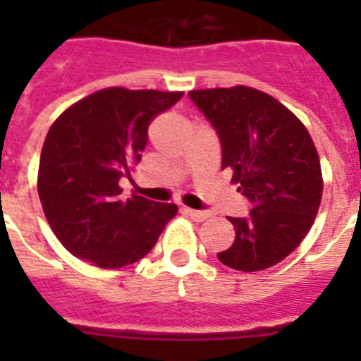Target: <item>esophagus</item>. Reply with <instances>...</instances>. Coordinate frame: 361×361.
<instances>
[{"label":"esophagus","instance_id":"esophagus-1","mask_svg":"<svg viewBox=\"0 0 361 361\" xmlns=\"http://www.w3.org/2000/svg\"><path fill=\"white\" fill-rule=\"evenodd\" d=\"M187 215H191L192 221H197V223H202V221H206L209 217L208 212H198V209H191V208H185Z\"/></svg>","mask_w":361,"mask_h":361}]
</instances>
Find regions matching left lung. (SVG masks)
<instances>
[{"label":"left lung","mask_w":361,"mask_h":361,"mask_svg":"<svg viewBox=\"0 0 361 361\" xmlns=\"http://www.w3.org/2000/svg\"><path fill=\"white\" fill-rule=\"evenodd\" d=\"M223 147L221 169L252 204L249 217H231L236 238L221 262L260 271L286 258L307 236L322 200V170L305 125L268 93L249 86L192 90Z\"/></svg>","instance_id":"left-lung-1"}]
</instances>
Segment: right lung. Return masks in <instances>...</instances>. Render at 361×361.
<instances>
[{
  "label": "right lung",
  "instance_id": "add662e5",
  "mask_svg": "<svg viewBox=\"0 0 361 361\" xmlns=\"http://www.w3.org/2000/svg\"><path fill=\"white\" fill-rule=\"evenodd\" d=\"M183 92L104 87L54 121L42 144L37 191L61 245L104 269L140 260L157 243L176 204L121 197L120 178L140 163L147 125Z\"/></svg>",
  "mask_w": 361,
  "mask_h": 361
}]
</instances>
